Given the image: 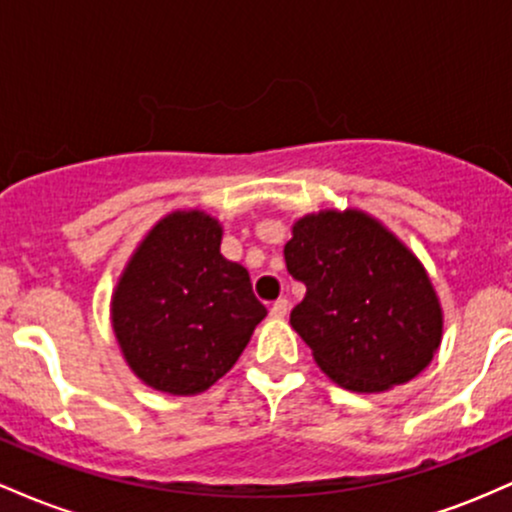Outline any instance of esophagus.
<instances>
[{"label":"esophagus","mask_w":512,"mask_h":512,"mask_svg":"<svg viewBox=\"0 0 512 512\" xmlns=\"http://www.w3.org/2000/svg\"><path fill=\"white\" fill-rule=\"evenodd\" d=\"M287 312H290V302H287V300L273 302V307H271V317L273 319H283V317H287Z\"/></svg>","instance_id":"1"}]
</instances>
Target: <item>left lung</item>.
<instances>
[{
  "label": "left lung",
  "mask_w": 512,
  "mask_h": 512,
  "mask_svg": "<svg viewBox=\"0 0 512 512\" xmlns=\"http://www.w3.org/2000/svg\"><path fill=\"white\" fill-rule=\"evenodd\" d=\"M285 263L307 287L292 329L338 387L387 392L421 375L438 353V292L418 256L377 217L358 208L302 215Z\"/></svg>",
  "instance_id": "1"
}]
</instances>
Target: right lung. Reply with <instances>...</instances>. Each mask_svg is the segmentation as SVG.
<instances>
[{
    "instance_id": "1",
    "label": "right lung",
    "mask_w": 512,
    "mask_h": 512,
    "mask_svg": "<svg viewBox=\"0 0 512 512\" xmlns=\"http://www.w3.org/2000/svg\"><path fill=\"white\" fill-rule=\"evenodd\" d=\"M220 220L174 210L125 263L111 326L125 363L147 387L195 396L232 370L266 307L241 263L222 256Z\"/></svg>"
}]
</instances>
